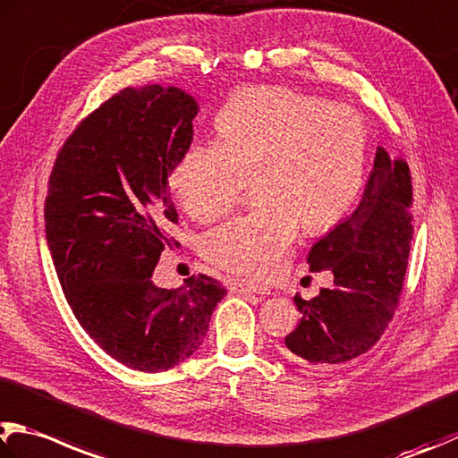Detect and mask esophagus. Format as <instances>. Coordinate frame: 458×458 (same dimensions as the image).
Segmentation results:
<instances>
[{"instance_id": "1", "label": "esophagus", "mask_w": 458, "mask_h": 458, "mask_svg": "<svg viewBox=\"0 0 458 458\" xmlns=\"http://www.w3.org/2000/svg\"><path fill=\"white\" fill-rule=\"evenodd\" d=\"M228 286L232 293H236V294H270V288L252 284V282H248V280L232 278V280H228Z\"/></svg>"}]
</instances>
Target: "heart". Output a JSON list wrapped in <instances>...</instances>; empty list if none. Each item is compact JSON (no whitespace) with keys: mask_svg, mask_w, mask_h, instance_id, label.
<instances>
[{"mask_svg":"<svg viewBox=\"0 0 458 458\" xmlns=\"http://www.w3.org/2000/svg\"><path fill=\"white\" fill-rule=\"evenodd\" d=\"M216 142H196L170 184L190 218L212 222L238 204L252 180L256 210L210 232L206 258L224 270L270 278L301 222L322 232L351 212L364 184L367 130L344 104L284 88H244L214 118Z\"/></svg>","mask_w":458,"mask_h":458,"instance_id":"heart-1","label":"heart"}]
</instances>
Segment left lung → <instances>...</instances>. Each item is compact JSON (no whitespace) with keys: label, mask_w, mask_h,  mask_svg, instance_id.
<instances>
[{"label":"left lung","mask_w":458,"mask_h":458,"mask_svg":"<svg viewBox=\"0 0 458 458\" xmlns=\"http://www.w3.org/2000/svg\"><path fill=\"white\" fill-rule=\"evenodd\" d=\"M409 165L377 148L359 208L316 242L306 262L330 270L332 286L312 301L294 296L302 312L286 335V356L312 369H335L377 344L396 310L412 240Z\"/></svg>","instance_id":"1"}]
</instances>
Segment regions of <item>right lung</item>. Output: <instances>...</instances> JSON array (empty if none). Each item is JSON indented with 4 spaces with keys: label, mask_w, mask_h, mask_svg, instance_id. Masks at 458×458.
<instances>
[{
    "label": "right lung",
    "mask_w": 458,
    "mask_h": 458,
    "mask_svg": "<svg viewBox=\"0 0 458 458\" xmlns=\"http://www.w3.org/2000/svg\"><path fill=\"white\" fill-rule=\"evenodd\" d=\"M198 110L176 86L122 89L80 123L49 176L46 238L64 294L94 343L134 370L192 356L226 294L202 274L180 288L152 280L178 224L168 178Z\"/></svg>",
    "instance_id": "obj_1"
}]
</instances>
